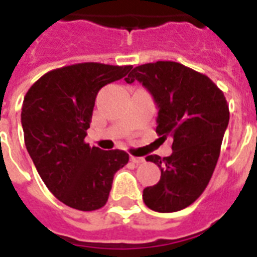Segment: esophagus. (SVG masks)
I'll use <instances>...</instances> for the list:
<instances>
[{
  "label": "esophagus",
  "instance_id": "34e87169",
  "mask_svg": "<svg viewBox=\"0 0 257 257\" xmlns=\"http://www.w3.org/2000/svg\"><path fill=\"white\" fill-rule=\"evenodd\" d=\"M131 162H134V163H136V165H139V163L144 162V158H142V157H131Z\"/></svg>",
  "mask_w": 257,
  "mask_h": 257
}]
</instances>
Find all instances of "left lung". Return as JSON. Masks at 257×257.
I'll return each mask as SVG.
<instances>
[{"mask_svg":"<svg viewBox=\"0 0 257 257\" xmlns=\"http://www.w3.org/2000/svg\"><path fill=\"white\" fill-rule=\"evenodd\" d=\"M125 81L147 88L158 106L157 134L173 138L170 157L146 158L161 169L159 182L143 191L146 206L157 212L191 206L208 185L219 158L229 123L225 95L206 75L173 61L136 66Z\"/></svg>","mask_w":257,"mask_h":257,"instance_id":"1","label":"left lung"}]
</instances>
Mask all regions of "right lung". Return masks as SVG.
Returning <instances> with one entry per match:
<instances>
[{
  "mask_svg": "<svg viewBox=\"0 0 257 257\" xmlns=\"http://www.w3.org/2000/svg\"><path fill=\"white\" fill-rule=\"evenodd\" d=\"M132 66L83 62L50 70L24 96L26 147L49 191L66 206L94 211L106 204L113 177L129 161L121 150L103 151L84 142L95 98Z\"/></svg>",
  "mask_w": 257,
  "mask_h": 257,
  "instance_id": "right-lung-1",
  "label": "right lung"
}]
</instances>
